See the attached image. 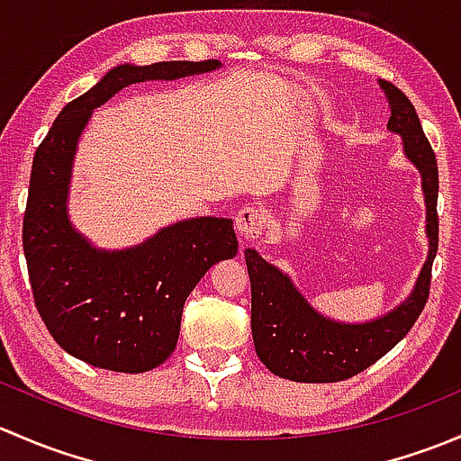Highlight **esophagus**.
I'll use <instances>...</instances> for the list:
<instances>
[{
    "label": "esophagus",
    "mask_w": 461,
    "mask_h": 461,
    "mask_svg": "<svg viewBox=\"0 0 461 461\" xmlns=\"http://www.w3.org/2000/svg\"><path fill=\"white\" fill-rule=\"evenodd\" d=\"M265 230V212L257 204H249L243 207L236 213V231L243 240H254L258 239L260 231Z\"/></svg>",
    "instance_id": "1"
}]
</instances>
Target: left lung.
I'll list each match as a JSON object with an SVG mask.
<instances>
[{
	"label": "left lung",
	"mask_w": 461,
	"mask_h": 461,
	"mask_svg": "<svg viewBox=\"0 0 461 461\" xmlns=\"http://www.w3.org/2000/svg\"><path fill=\"white\" fill-rule=\"evenodd\" d=\"M379 86L384 88L390 104L388 129L402 136L403 153L421 174L429 222V258L421 267L415 290L399 308L368 323H339L319 314L301 296L290 276L260 258L257 249H245V263L252 283L254 348L269 373L283 379L301 384H332L359 375L411 332L429 301L432 260L439 243L437 158L429 138L424 136L412 102L390 82L381 80Z\"/></svg>",
	"instance_id": "8db88e82"
}]
</instances>
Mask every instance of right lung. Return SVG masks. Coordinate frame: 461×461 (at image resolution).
Wrapping results in <instances>:
<instances>
[{
  "instance_id": "obj_1",
  "label": "right lung",
  "mask_w": 461,
  "mask_h": 461,
  "mask_svg": "<svg viewBox=\"0 0 461 461\" xmlns=\"http://www.w3.org/2000/svg\"><path fill=\"white\" fill-rule=\"evenodd\" d=\"M218 67V59H204L111 68L59 111L32 158L22 231L32 299L59 348L95 368L136 375L169 359L189 292L213 263L236 257L239 240L230 218L201 216L165 227L136 248H93L67 213L82 129L93 109L124 86Z\"/></svg>"
}]
</instances>
